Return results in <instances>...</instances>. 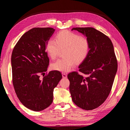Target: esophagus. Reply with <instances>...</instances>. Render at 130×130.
Masks as SVG:
<instances>
[{
    "label": "esophagus",
    "instance_id": "obj_1",
    "mask_svg": "<svg viewBox=\"0 0 130 130\" xmlns=\"http://www.w3.org/2000/svg\"><path fill=\"white\" fill-rule=\"evenodd\" d=\"M62 77L63 78H67V75L66 73H62Z\"/></svg>",
    "mask_w": 130,
    "mask_h": 130
}]
</instances>
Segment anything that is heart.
<instances>
[{
	"label": "heart",
	"mask_w": 130,
	"mask_h": 130,
	"mask_svg": "<svg viewBox=\"0 0 130 130\" xmlns=\"http://www.w3.org/2000/svg\"><path fill=\"white\" fill-rule=\"evenodd\" d=\"M90 49V43L87 37L66 30L58 32L55 40L50 39L46 45V52L52 59L56 58L61 50H63L64 57L51 64L53 70L62 72L69 71L75 62H83L87 57Z\"/></svg>",
	"instance_id": "b5f03b06"
}]
</instances>
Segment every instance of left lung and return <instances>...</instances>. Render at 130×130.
I'll list each match as a JSON object with an SVG mask.
<instances>
[{"mask_svg": "<svg viewBox=\"0 0 130 130\" xmlns=\"http://www.w3.org/2000/svg\"><path fill=\"white\" fill-rule=\"evenodd\" d=\"M87 37L90 49L87 57L76 72L68 75L72 100L78 107L92 110L103 104L111 92L117 71L118 63L111 40L93 27H74Z\"/></svg>", "mask_w": 130, "mask_h": 130, "instance_id": "left-lung-1", "label": "left lung"}]
</instances>
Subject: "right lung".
Here are the masks:
<instances>
[{
    "mask_svg": "<svg viewBox=\"0 0 130 130\" xmlns=\"http://www.w3.org/2000/svg\"><path fill=\"white\" fill-rule=\"evenodd\" d=\"M52 27H35L27 31L14 47L11 56L12 82L22 104L34 111L48 107L54 89L62 77L57 70L45 75L49 63L46 45L55 31Z\"/></svg>",
    "mask_w": 130,
    "mask_h": 130,
    "instance_id": "1",
    "label": "right lung"
}]
</instances>
